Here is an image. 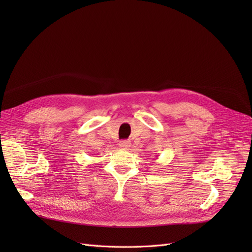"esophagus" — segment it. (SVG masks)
<instances>
[{
    "label": "esophagus",
    "instance_id": "obj_1",
    "mask_svg": "<svg viewBox=\"0 0 252 252\" xmlns=\"http://www.w3.org/2000/svg\"><path fill=\"white\" fill-rule=\"evenodd\" d=\"M119 147H121V148H125V149L129 148V147H130V141H128V140L120 141V142H119Z\"/></svg>",
    "mask_w": 252,
    "mask_h": 252
}]
</instances>
